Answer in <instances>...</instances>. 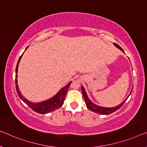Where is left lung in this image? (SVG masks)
Wrapping results in <instances>:
<instances>
[{
  "mask_svg": "<svg viewBox=\"0 0 147 147\" xmlns=\"http://www.w3.org/2000/svg\"><path fill=\"white\" fill-rule=\"evenodd\" d=\"M113 45H114L116 47H117L118 49H119L120 50H121L123 53H125L123 50V49L121 47H120V46H119L117 44H116V43H113ZM133 88H132V90H133ZM81 90H82V93L83 97H84V101H85V102H86V105L87 108L92 111H94V112L98 113H99V114H102V115L110 114V113L114 112V111H117V109H119L123 106V105L124 103L126 102V100H127L129 96L131 94V92H132V90H131V92L129 94V96H127V98L122 103H121L120 104L117 105V106H116L115 107H112V108H106V107L100 106L95 104H94V103L89 99L88 96L86 91H85L84 88L82 86H81Z\"/></svg>",
  "mask_w": 147,
  "mask_h": 147,
  "instance_id": "1",
  "label": "left lung"
}]
</instances>
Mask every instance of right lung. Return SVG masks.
<instances>
[{"label": "right lung", "instance_id": "right-lung-1", "mask_svg": "<svg viewBox=\"0 0 147 147\" xmlns=\"http://www.w3.org/2000/svg\"><path fill=\"white\" fill-rule=\"evenodd\" d=\"M28 47V46L26 47V49ZM23 54L20 57L19 60L18 61L16 68V80H15V82H16V88L19 97L22 101L25 103L26 104H27L30 108H32L33 110L36 111L37 113H41V114H46L51 111H53L56 109H59L63 106V103H64L65 96H66V94L68 91V89L70 86L71 82L68 83V84L65 86L63 88H62L54 96H53L52 98H49L45 101L38 102V103H34L29 101V100L26 99L25 97H24V96L22 94L21 92L20 91L18 85V64L20 61L22 57Z\"/></svg>", "mask_w": 147, "mask_h": 147}]
</instances>
